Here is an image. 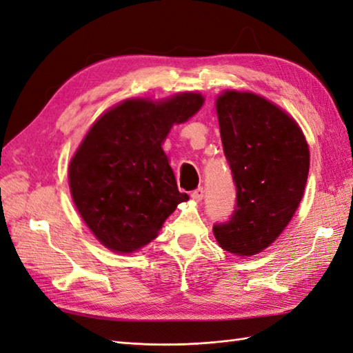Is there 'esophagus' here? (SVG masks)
Returning a JSON list of instances; mask_svg holds the SVG:
<instances>
[{
    "label": "esophagus",
    "mask_w": 353,
    "mask_h": 353,
    "mask_svg": "<svg viewBox=\"0 0 353 353\" xmlns=\"http://www.w3.org/2000/svg\"><path fill=\"white\" fill-rule=\"evenodd\" d=\"M203 196H205V190L201 188V186H199L197 190H194L192 194H191V197L196 200V201H200L201 199H203Z\"/></svg>",
    "instance_id": "esophagus-1"
}]
</instances>
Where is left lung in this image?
Wrapping results in <instances>:
<instances>
[{"label":"left lung","instance_id":"left-lung-1","mask_svg":"<svg viewBox=\"0 0 353 353\" xmlns=\"http://www.w3.org/2000/svg\"><path fill=\"white\" fill-rule=\"evenodd\" d=\"M223 152L236 188L230 219L214 224L224 250L252 256L272 244L301 203L310 150L294 119L262 97L228 91L216 99Z\"/></svg>","mask_w":353,"mask_h":353}]
</instances>
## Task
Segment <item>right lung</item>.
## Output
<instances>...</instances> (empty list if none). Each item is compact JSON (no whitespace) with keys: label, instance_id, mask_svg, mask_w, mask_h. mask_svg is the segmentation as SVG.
Instances as JSON below:
<instances>
[{"label":"right lung","instance_id":"add662e5","mask_svg":"<svg viewBox=\"0 0 353 353\" xmlns=\"http://www.w3.org/2000/svg\"><path fill=\"white\" fill-rule=\"evenodd\" d=\"M203 104L194 92L167 101L127 100L100 117L70 163V188L81 219L114 252L130 253L156 238L188 194L161 147L171 125Z\"/></svg>","mask_w":353,"mask_h":353}]
</instances>
